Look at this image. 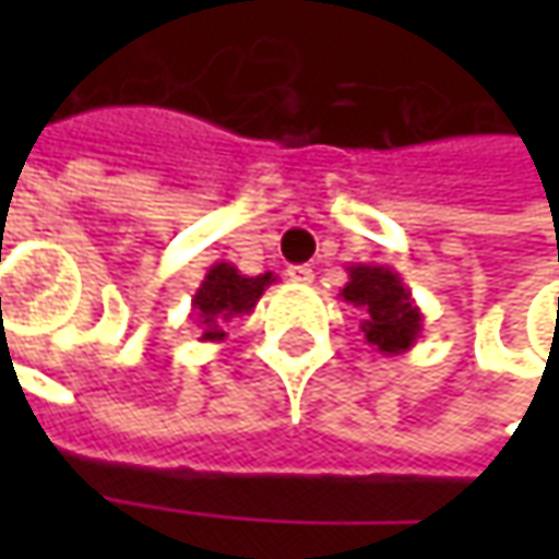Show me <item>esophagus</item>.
<instances>
[{"instance_id": "1", "label": "esophagus", "mask_w": 559, "mask_h": 559, "mask_svg": "<svg viewBox=\"0 0 559 559\" xmlns=\"http://www.w3.org/2000/svg\"><path fill=\"white\" fill-rule=\"evenodd\" d=\"M286 276H289L292 283H301V286L313 283V270L308 264H295V267L286 270Z\"/></svg>"}]
</instances>
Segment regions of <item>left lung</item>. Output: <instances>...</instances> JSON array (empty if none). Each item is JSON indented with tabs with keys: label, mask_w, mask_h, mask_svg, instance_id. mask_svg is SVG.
<instances>
[{
	"label": "left lung",
	"mask_w": 559,
	"mask_h": 559,
	"mask_svg": "<svg viewBox=\"0 0 559 559\" xmlns=\"http://www.w3.org/2000/svg\"><path fill=\"white\" fill-rule=\"evenodd\" d=\"M342 298L364 311L360 333L379 355H407L423 333V311L401 273L382 264H352Z\"/></svg>",
	"instance_id": "1"
}]
</instances>
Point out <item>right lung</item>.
Segmentation results:
<instances>
[{
    "mask_svg": "<svg viewBox=\"0 0 559 559\" xmlns=\"http://www.w3.org/2000/svg\"><path fill=\"white\" fill-rule=\"evenodd\" d=\"M270 283H273V273L246 276L226 261L211 264L202 286L192 295V317H195V326L202 330V342H224V323L254 311L258 298L264 295Z\"/></svg>",
    "mask_w": 559,
    "mask_h": 559,
    "instance_id": "add662e5",
    "label": "right lung"
}]
</instances>
